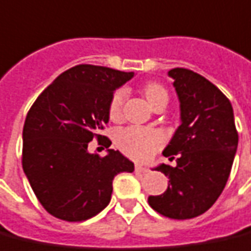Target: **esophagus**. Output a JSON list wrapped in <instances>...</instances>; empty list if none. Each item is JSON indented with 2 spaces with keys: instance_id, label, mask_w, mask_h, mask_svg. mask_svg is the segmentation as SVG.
Wrapping results in <instances>:
<instances>
[{
  "instance_id": "esophagus-1",
  "label": "esophagus",
  "mask_w": 251,
  "mask_h": 251,
  "mask_svg": "<svg viewBox=\"0 0 251 251\" xmlns=\"http://www.w3.org/2000/svg\"><path fill=\"white\" fill-rule=\"evenodd\" d=\"M134 170H136V173H141V174H145V173H148V171H150L148 168L143 167V166H140V164H136Z\"/></svg>"
}]
</instances>
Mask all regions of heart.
I'll use <instances>...</instances> for the list:
<instances>
[{
    "instance_id": "1",
    "label": "heart",
    "mask_w": 251,
    "mask_h": 251,
    "mask_svg": "<svg viewBox=\"0 0 251 251\" xmlns=\"http://www.w3.org/2000/svg\"><path fill=\"white\" fill-rule=\"evenodd\" d=\"M144 95L150 101L152 107L157 103L168 100V94L166 88L157 83H148L144 87ZM126 89H117L110 99L108 115L113 121H118L122 117L124 104L126 100ZM115 143L125 155L136 160H148L155 155L164 144V134L156 129H148L141 126H129L117 133Z\"/></svg>"
}]
</instances>
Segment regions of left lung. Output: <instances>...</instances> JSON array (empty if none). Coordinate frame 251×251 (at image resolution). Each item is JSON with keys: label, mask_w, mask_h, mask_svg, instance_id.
<instances>
[{"label": "left lung", "mask_w": 251, "mask_h": 251, "mask_svg": "<svg viewBox=\"0 0 251 251\" xmlns=\"http://www.w3.org/2000/svg\"><path fill=\"white\" fill-rule=\"evenodd\" d=\"M180 101L182 124L163 155L176 166L160 164L168 176L160 196L148 204L163 216L185 220L206 212L216 202L228 180L238 148V131L228 98L196 72L175 68L168 72Z\"/></svg>", "instance_id": "obj_1"}]
</instances>
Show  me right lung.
Listing matches in <instances>:
<instances>
[{
	"label": "right lung",
	"mask_w": 251,
	"mask_h": 251,
	"mask_svg": "<svg viewBox=\"0 0 251 251\" xmlns=\"http://www.w3.org/2000/svg\"><path fill=\"white\" fill-rule=\"evenodd\" d=\"M133 72L96 65H77L59 75L27 114L23 127V170L36 199L50 215L65 222H84L111 200L114 176L134 171L120 151L89 153L88 143L108 122L115 88ZM111 145L107 138L106 148Z\"/></svg>",
	"instance_id": "add662e5"
}]
</instances>
